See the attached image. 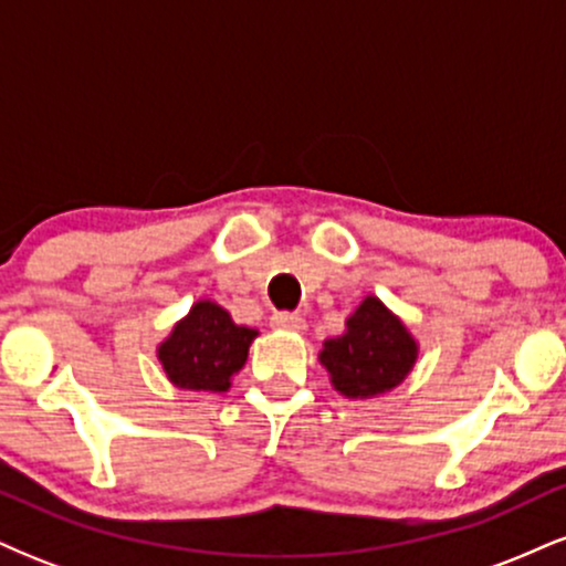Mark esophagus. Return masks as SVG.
<instances>
[{"instance_id": "1", "label": "esophagus", "mask_w": 566, "mask_h": 566, "mask_svg": "<svg viewBox=\"0 0 566 566\" xmlns=\"http://www.w3.org/2000/svg\"><path fill=\"white\" fill-rule=\"evenodd\" d=\"M271 324H274L276 329H292V333H297V329L305 327L303 316L292 314V311H276V314L271 316Z\"/></svg>"}]
</instances>
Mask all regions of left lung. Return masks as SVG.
<instances>
[{"label": "left lung", "mask_w": 566, "mask_h": 566, "mask_svg": "<svg viewBox=\"0 0 566 566\" xmlns=\"http://www.w3.org/2000/svg\"><path fill=\"white\" fill-rule=\"evenodd\" d=\"M319 359L337 391L348 399H369L405 380L418 346L378 297H365L346 322V333L324 343Z\"/></svg>", "instance_id": "obj_1"}]
</instances>
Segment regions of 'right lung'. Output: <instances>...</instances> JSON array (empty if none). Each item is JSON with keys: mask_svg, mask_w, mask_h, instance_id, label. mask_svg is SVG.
I'll return each mask as SVG.
<instances>
[{"mask_svg": "<svg viewBox=\"0 0 566 566\" xmlns=\"http://www.w3.org/2000/svg\"><path fill=\"white\" fill-rule=\"evenodd\" d=\"M255 335V329L233 324L229 311L218 303L201 301L161 343L159 361L178 388L229 391L231 375L244 367Z\"/></svg>", "mask_w": 566, "mask_h": 566, "instance_id": "add662e5", "label": "right lung"}]
</instances>
